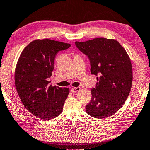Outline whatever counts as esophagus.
Wrapping results in <instances>:
<instances>
[{
  "label": "esophagus",
  "mask_w": 150,
  "mask_h": 150,
  "mask_svg": "<svg viewBox=\"0 0 150 150\" xmlns=\"http://www.w3.org/2000/svg\"><path fill=\"white\" fill-rule=\"evenodd\" d=\"M80 90H81V88H79V87H77V88H73L71 89V91L73 93H78Z\"/></svg>",
  "instance_id": "1"
}]
</instances>
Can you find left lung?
<instances>
[{"instance_id": "8db88e82", "label": "left lung", "mask_w": 150, "mask_h": 150, "mask_svg": "<svg viewBox=\"0 0 150 150\" xmlns=\"http://www.w3.org/2000/svg\"><path fill=\"white\" fill-rule=\"evenodd\" d=\"M75 43L88 57L91 74L98 76L86 112L100 119L112 116L123 106L131 90L133 75L129 56L113 39L97 38Z\"/></svg>"}]
</instances>
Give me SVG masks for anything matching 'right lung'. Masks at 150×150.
<instances>
[{
	"label": "right lung",
	"mask_w": 150,
	"mask_h": 150,
	"mask_svg": "<svg viewBox=\"0 0 150 150\" xmlns=\"http://www.w3.org/2000/svg\"><path fill=\"white\" fill-rule=\"evenodd\" d=\"M70 44L48 39L36 40L23 50L15 72V87L24 107L43 120L54 119L63 109L69 89L49 86L57 52Z\"/></svg>",
	"instance_id": "right-lung-1"
}]
</instances>
